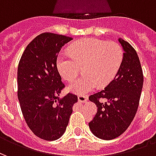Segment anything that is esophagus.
<instances>
[{
	"label": "esophagus",
	"mask_w": 156,
	"mask_h": 156,
	"mask_svg": "<svg viewBox=\"0 0 156 156\" xmlns=\"http://www.w3.org/2000/svg\"><path fill=\"white\" fill-rule=\"evenodd\" d=\"M78 101L80 103H86L88 101V96L86 95H78Z\"/></svg>",
	"instance_id": "obj_1"
}]
</instances>
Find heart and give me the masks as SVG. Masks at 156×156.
Returning a JSON list of instances; mask_svg holds the SVG:
<instances>
[{"label": "heart", "mask_w": 156, "mask_h": 156, "mask_svg": "<svg viewBox=\"0 0 156 156\" xmlns=\"http://www.w3.org/2000/svg\"><path fill=\"white\" fill-rule=\"evenodd\" d=\"M124 50L115 41L87 38L70 45L68 53H62L57 60L59 73L72 82L78 77L80 68L83 76L73 82L68 90L85 94L96 87L105 88L115 78L124 61Z\"/></svg>", "instance_id": "obj_1"}]
</instances>
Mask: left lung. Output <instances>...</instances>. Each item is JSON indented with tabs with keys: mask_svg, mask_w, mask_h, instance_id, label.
Returning <instances> with one entry per match:
<instances>
[{
	"mask_svg": "<svg viewBox=\"0 0 156 156\" xmlns=\"http://www.w3.org/2000/svg\"><path fill=\"white\" fill-rule=\"evenodd\" d=\"M124 49V61L115 78L105 89L89 96L98 111L88 123L96 137L110 140L130 125L136 115L144 82L137 52L128 41L119 38Z\"/></svg>",
	"mask_w": 156,
	"mask_h": 156,
	"instance_id": "left-lung-1",
	"label": "left lung"
}]
</instances>
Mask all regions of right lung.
<instances>
[{
	"instance_id": "1",
	"label": "right lung",
	"mask_w": 156,
	"mask_h": 156,
	"mask_svg": "<svg viewBox=\"0 0 156 156\" xmlns=\"http://www.w3.org/2000/svg\"><path fill=\"white\" fill-rule=\"evenodd\" d=\"M67 36L44 32L29 43L17 69V97L22 115L33 134L56 140L68 126L78 96L59 94L65 88L58 68V52L72 40Z\"/></svg>"
}]
</instances>
